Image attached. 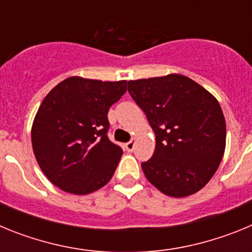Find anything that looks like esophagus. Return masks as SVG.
<instances>
[{"label":"esophagus","instance_id":"34e87169","mask_svg":"<svg viewBox=\"0 0 252 252\" xmlns=\"http://www.w3.org/2000/svg\"><path fill=\"white\" fill-rule=\"evenodd\" d=\"M125 148H126V150L127 151H132L133 148H135V139H131L130 141L125 145Z\"/></svg>","mask_w":252,"mask_h":252}]
</instances>
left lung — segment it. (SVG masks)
<instances>
[{
	"label": "left lung",
	"instance_id": "left-lung-1",
	"mask_svg": "<svg viewBox=\"0 0 252 252\" xmlns=\"http://www.w3.org/2000/svg\"><path fill=\"white\" fill-rule=\"evenodd\" d=\"M128 93L155 133V151L141 168L148 180L170 197L203 188L220 166L226 121L217 99L180 74L128 81Z\"/></svg>",
	"mask_w": 252,
	"mask_h": 252
}]
</instances>
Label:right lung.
Wrapping results in <instances>:
<instances>
[{"label": "right lung", "mask_w": 252, "mask_h": 252, "mask_svg": "<svg viewBox=\"0 0 252 252\" xmlns=\"http://www.w3.org/2000/svg\"><path fill=\"white\" fill-rule=\"evenodd\" d=\"M126 83L70 77L40 104L31 128L32 150L45 177L64 192L88 194L112 178L124 151L107 136V113Z\"/></svg>", "instance_id": "1"}]
</instances>
